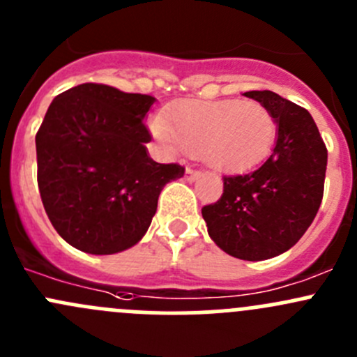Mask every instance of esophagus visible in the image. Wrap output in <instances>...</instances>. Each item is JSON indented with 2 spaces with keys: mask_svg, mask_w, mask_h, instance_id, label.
<instances>
[{
  "mask_svg": "<svg viewBox=\"0 0 357 357\" xmlns=\"http://www.w3.org/2000/svg\"><path fill=\"white\" fill-rule=\"evenodd\" d=\"M185 176H186V179H188V181H195V179L200 178L202 172L200 171H193V169L188 167V169H186Z\"/></svg>",
  "mask_w": 357,
  "mask_h": 357,
  "instance_id": "obj_1",
  "label": "esophagus"
}]
</instances>
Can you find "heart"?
Instances as JSON below:
<instances>
[{
	"label": "heart",
	"mask_w": 357,
	"mask_h": 357,
	"mask_svg": "<svg viewBox=\"0 0 357 357\" xmlns=\"http://www.w3.org/2000/svg\"><path fill=\"white\" fill-rule=\"evenodd\" d=\"M153 132L218 172L242 174L261 165L276 142V121L259 102L186 100L155 119Z\"/></svg>",
	"instance_id": "b5f03b06"
}]
</instances>
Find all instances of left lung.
I'll return each instance as SVG.
<instances>
[{
	"mask_svg": "<svg viewBox=\"0 0 357 357\" xmlns=\"http://www.w3.org/2000/svg\"><path fill=\"white\" fill-rule=\"evenodd\" d=\"M276 121L268 160L243 176H225L222 197L202 208L208 236L243 261L276 257L301 240L318 214L328 152L311 114L273 91H247Z\"/></svg>",
	"mask_w": 357,
	"mask_h": 357,
	"instance_id": "1",
	"label": "left lung"
}]
</instances>
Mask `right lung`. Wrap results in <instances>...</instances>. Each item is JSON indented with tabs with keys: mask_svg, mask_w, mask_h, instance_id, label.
<instances>
[{
	"mask_svg": "<svg viewBox=\"0 0 357 357\" xmlns=\"http://www.w3.org/2000/svg\"><path fill=\"white\" fill-rule=\"evenodd\" d=\"M155 98L86 82L56 96L36 135L38 186L59 235L77 250L109 255L145 236L158 195L185 174L158 164L143 119Z\"/></svg>",
	"mask_w": 357,
	"mask_h": 357,
	"instance_id": "right-lung-1",
	"label": "right lung"
}]
</instances>
